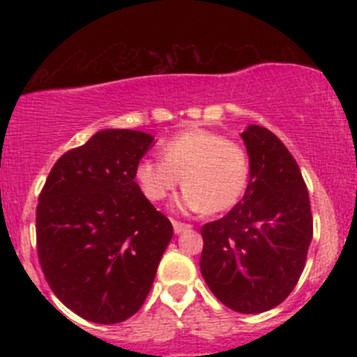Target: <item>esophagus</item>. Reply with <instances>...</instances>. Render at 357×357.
Instances as JSON below:
<instances>
[{
	"instance_id": "esophagus-1",
	"label": "esophagus",
	"mask_w": 357,
	"mask_h": 357,
	"mask_svg": "<svg viewBox=\"0 0 357 357\" xmlns=\"http://www.w3.org/2000/svg\"><path fill=\"white\" fill-rule=\"evenodd\" d=\"M173 221V228H174V233H183L184 230H188V228H191L188 223H183V221H178V220H171Z\"/></svg>"
}]
</instances>
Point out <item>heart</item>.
I'll return each mask as SVG.
<instances>
[{"label":"heart","mask_w":357,"mask_h":357,"mask_svg":"<svg viewBox=\"0 0 357 357\" xmlns=\"http://www.w3.org/2000/svg\"><path fill=\"white\" fill-rule=\"evenodd\" d=\"M161 159H141L136 166L139 190L153 203L166 199L181 179L186 190L178 204L183 210L221 213L230 210L247 188V151L211 130L176 134L161 146Z\"/></svg>","instance_id":"heart-1"}]
</instances>
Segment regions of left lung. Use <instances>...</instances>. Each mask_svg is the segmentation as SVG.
<instances>
[{
	"instance_id": "left-lung-1",
	"label": "left lung",
	"mask_w": 357,
	"mask_h": 357,
	"mask_svg": "<svg viewBox=\"0 0 357 357\" xmlns=\"http://www.w3.org/2000/svg\"><path fill=\"white\" fill-rule=\"evenodd\" d=\"M241 137L250 155L247 191L223 218L202 227L199 268L221 304L260 314L296 289L312 240V211L284 142L260 126H248Z\"/></svg>"
}]
</instances>
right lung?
<instances>
[{
  "mask_svg": "<svg viewBox=\"0 0 357 357\" xmlns=\"http://www.w3.org/2000/svg\"><path fill=\"white\" fill-rule=\"evenodd\" d=\"M153 141L141 130H100L59 158L38 196L45 280L85 321L117 324L136 314L173 238L171 221L134 181Z\"/></svg>",
  "mask_w": 357,
  "mask_h": 357,
  "instance_id": "add662e5",
  "label": "right lung"
}]
</instances>
